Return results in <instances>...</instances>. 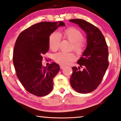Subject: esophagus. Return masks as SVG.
I'll return each instance as SVG.
<instances>
[{
  "instance_id": "obj_1",
  "label": "esophagus",
  "mask_w": 121,
  "mask_h": 121,
  "mask_svg": "<svg viewBox=\"0 0 121 121\" xmlns=\"http://www.w3.org/2000/svg\"><path fill=\"white\" fill-rule=\"evenodd\" d=\"M64 67H65V66H63V65H60V68L61 69H64Z\"/></svg>"
}]
</instances>
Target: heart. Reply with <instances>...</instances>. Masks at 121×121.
Returning <instances> with one entry per match:
<instances>
[{"label": "heart", "instance_id": "heart-1", "mask_svg": "<svg viewBox=\"0 0 121 121\" xmlns=\"http://www.w3.org/2000/svg\"><path fill=\"white\" fill-rule=\"evenodd\" d=\"M64 39L72 43L71 50L78 55L83 54L86 48V42L83 39V35L79 30L75 27H69L63 32ZM61 38L59 34L54 32L49 37L48 44L49 48L55 52L58 49ZM77 59V56L73 52L65 53L60 52L55 54V62L61 65H66Z\"/></svg>", "mask_w": 121, "mask_h": 121}]
</instances>
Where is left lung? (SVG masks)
Segmentation results:
<instances>
[{"label": "left lung", "mask_w": 121, "mask_h": 121, "mask_svg": "<svg viewBox=\"0 0 121 121\" xmlns=\"http://www.w3.org/2000/svg\"><path fill=\"white\" fill-rule=\"evenodd\" d=\"M87 35V46L82 57L78 61L80 67H72L70 83L76 91L86 94L93 91L100 84L108 67V50L104 36L98 27L82 19H71Z\"/></svg>", "instance_id": "8db88e82"}]
</instances>
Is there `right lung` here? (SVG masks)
<instances>
[{
    "label": "right lung",
    "instance_id": "add662e5",
    "mask_svg": "<svg viewBox=\"0 0 121 121\" xmlns=\"http://www.w3.org/2000/svg\"><path fill=\"white\" fill-rule=\"evenodd\" d=\"M64 22H41L23 31L14 46V65L16 75L24 88L38 97L47 95L53 88V79L59 71V65L52 63L42 66V55L49 50V37Z\"/></svg>",
    "mask_w": 121,
    "mask_h": 121
}]
</instances>
